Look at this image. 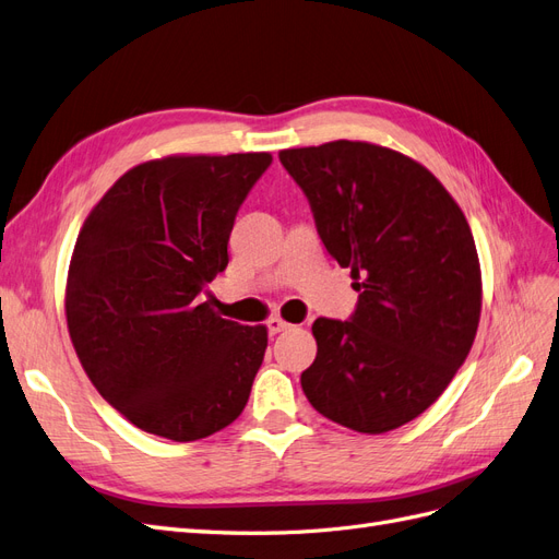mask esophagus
Wrapping results in <instances>:
<instances>
[{
    "mask_svg": "<svg viewBox=\"0 0 559 559\" xmlns=\"http://www.w3.org/2000/svg\"><path fill=\"white\" fill-rule=\"evenodd\" d=\"M266 328H269V334H278V332H283V330H288L290 323H285L283 318H278V316H271Z\"/></svg>",
    "mask_w": 559,
    "mask_h": 559,
    "instance_id": "obj_1",
    "label": "esophagus"
}]
</instances>
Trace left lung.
Here are the masks:
<instances>
[{
    "label": "left lung",
    "instance_id": "1",
    "mask_svg": "<svg viewBox=\"0 0 559 559\" xmlns=\"http://www.w3.org/2000/svg\"><path fill=\"white\" fill-rule=\"evenodd\" d=\"M278 158L360 293L348 321L316 318L301 389L334 424L386 433L438 401L473 346L483 276L466 215L428 168L372 142Z\"/></svg>",
    "mask_w": 559,
    "mask_h": 559
}]
</instances>
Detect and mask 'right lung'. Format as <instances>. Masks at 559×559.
Instances as JSON below:
<instances>
[{
  "label": "right lung",
  "mask_w": 559,
  "mask_h": 559,
  "mask_svg": "<svg viewBox=\"0 0 559 559\" xmlns=\"http://www.w3.org/2000/svg\"><path fill=\"white\" fill-rule=\"evenodd\" d=\"M269 152L175 154L107 189L76 236L66 316L79 362L126 419L175 442L243 412L266 328L238 325L201 293L229 264V234Z\"/></svg>",
  "instance_id": "add662e5"
}]
</instances>
